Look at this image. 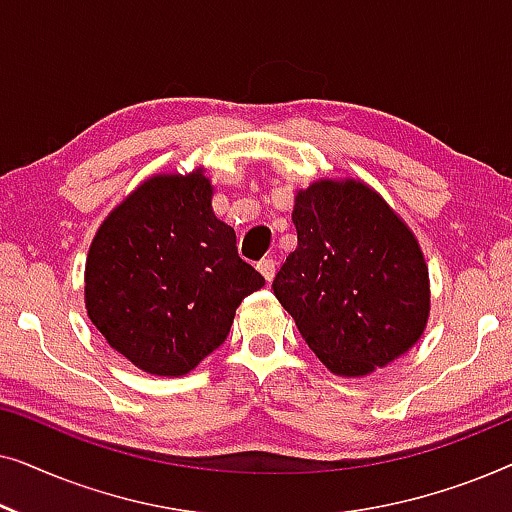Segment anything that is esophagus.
<instances>
[{"instance_id":"obj_1","label":"esophagus","mask_w":512,"mask_h":512,"mask_svg":"<svg viewBox=\"0 0 512 512\" xmlns=\"http://www.w3.org/2000/svg\"><path fill=\"white\" fill-rule=\"evenodd\" d=\"M256 268L265 279H268V282H272V279H275V272H277V261L268 256V258H263V261H258Z\"/></svg>"}]
</instances>
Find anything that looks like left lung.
<instances>
[{"label":"left lung","mask_w":512,"mask_h":512,"mask_svg":"<svg viewBox=\"0 0 512 512\" xmlns=\"http://www.w3.org/2000/svg\"><path fill=\"white\" fill-rule=\"evenodd\" d=\"M291 219L298 247L272 291L319 361L361 377L408 352L429 319V270L394 209L363 181L321 179Z\"/></svg>","instance_id":"left-lung-1"}]
</instances>
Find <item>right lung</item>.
Segmentation results:
<instances>
[{
  "mask_svg": "<svg viewBox=\"0 0 512 512\" xmlns=\"http://www.w3.org/2000/svg\"><path fill=\"white\" fill-rule=\"evenodd\" d=\"M202 170L156 174L97 230L86 310L104 340L144 373L179 377L223 345L235 310L265 284L216 219Z\"/></svg>",
  "mask_w": 512,
  "mask_h": 512,
  "instance_id": "right-lung-1",
  "label": "right lung"
}]
</instances>
